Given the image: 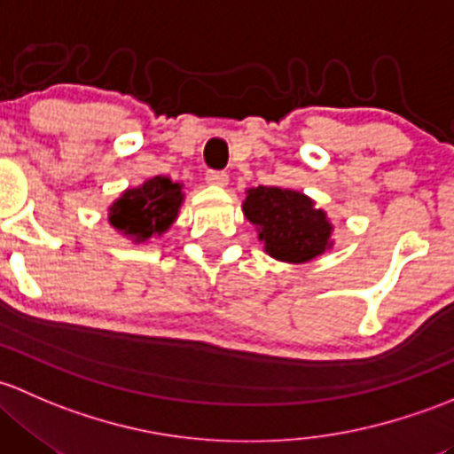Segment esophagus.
I'll return each instance as SVG.
<instances>
[{
  "label": "esophagus",
  "instance_id": "1",
  "mask_svg": "<svg viewBox=\"0 0 454 454\" xmlns=\"http://www.w3.org/2000/svg\"><path fill=\"white\" fill-rule=\"evenodd\" d=\"M205 181H207L209 185H216V188H225L229 184V175L223 170H209L207 175H205Z\"/></svg>",
  "mask_w": 454,
  "mask_h": 454
}]
</instances>
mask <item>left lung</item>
Listing matches in <instances>:
<instances>
[{"label": "left lung", "instance_id": "1", "mask_svg": "<svg viewBox=\"0 0 454 454\" xmlns=\"http://www.w3.org/2000/svg\"><path fill=\"white\" fill-rule=\"evenodd\" d=\"M242 212L258 229L266 254L275 260L303 264L332 247V223L325 212L297 190L266 185L247 190Z\"/></svg>", "mask_w": 454, "mask_h": 454}]
</instances>
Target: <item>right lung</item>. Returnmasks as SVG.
Segmentation results:
<instances>
[{
  "label": "right lung",
  "mask_w": 454,
  "mask_h": 454,
  "mask_svg": "<svg viewBox=\"0 0 454 454\" xmlns=\"http://www.w3.org/2000/svg\"><path fill=\"white\" fill-rule=\"evenodd\" d=\"M184 192L170 176H153L137 188L122 192L109 207V223L133 242L161 236L179 216Z\"/></svg>",
  "instance_id": "obj_1"
}]
</instances>
